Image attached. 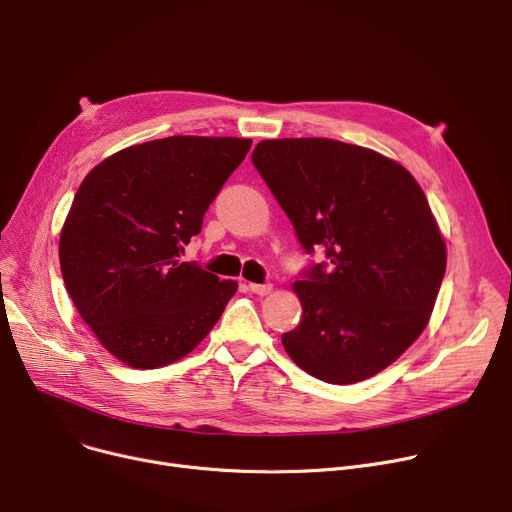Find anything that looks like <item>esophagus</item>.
I'll return each instance as SVG.
<instances>
[{
    "mask_svg": "<svg viewBox=\"0 0 512 512\" xmlns=\"http://www.w3.org/2000/svg\"><path fill=\"white\" fill-rule=\"evenodd\" d=\"M249 290H251L253 294L265 296V294H269L271 290H274V286H271V284H249Z\"/></svg>",
    "mask_w": 512,
    "mask_h": 512,
    "instance_id": "esophagus-1",
    "label": "esophagus"
}]
</instances>
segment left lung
I'll list each match as a JSON object with an SVG mask.
<instances>
[{
  "instance_id": "8db88e82",
  "label": "left lung",
  "mask_w": 512,
  "mask_h": 512,
  "mask_svg": "<svg viewBox=\"0 0 512 512\" xmlns=\"http://www.w3.org/2000/svg\"><path fill=\"white\" fill-rule=\"evenodd\" d=\"M251 158L302 249L327 255L292 286L302 319L284 350L331 385L374 377L424 331L445 278L422 187L399 162L327 138L263 140Z\"/></svg>"
}]
</instances>
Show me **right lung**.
<instances>
[{
  "mask_svg": "<svg viewBox=\"0 0 512 512\" xmlns=\"http://www.w3.org/2000/svg\"><path fill=\"white\" fill-rule=\"evenodd\" d=\"M251 144L173 135L109 156L82 181L61 228V276L80 317L123 364L181 360L234 296L236 282L181 253Z\"/></svg>",
  "mask_w": 512,
  "mask_h": 512,
  "instance_id": "1",
  "label": "right lung"
}]
</instances>
